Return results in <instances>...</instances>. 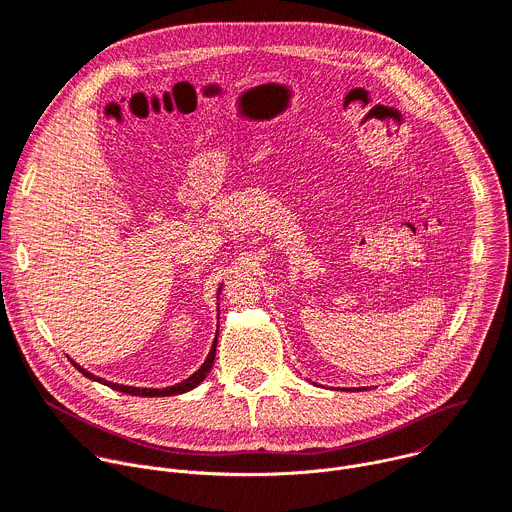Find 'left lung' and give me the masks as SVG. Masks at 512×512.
Wrapping results in <instances>:
<instances>
[{
	"instance_id": "obj_1",
	"label": "left lung",
	"mask_w": 512,
	"mask_h": 512,
	"mask_svg": "<svg viewBox=\"0 0 512 512\" xmlns=\"http://www.w3.org/2000/svg\"><path fill=\"white\" fill-rule=\"evenodd\" d=\"M358 390H366V386H364V388H358Z\"/></svg>"
}]
</instances>
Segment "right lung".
<instances>
[{
    "mask_svg": "<svg viewBox=\"0 0 512 512\" xmlns=\"http://www.w3.org/2000/svg\"><path fill=\"white\" fill-rule=\"evenodd\" d=\"M219 295H221V287L217 289V299H219ZM219 311V309H217ZM219 317V315H217ZM219 327V325H217ZM217 333H219V329L215 331V337H213V344H211V350H209V354H207V358H205V362L201 364V368L197 370V372H193L189 378H185V380H181L179 384H173V386H164V388H138V386H126V384H118V382H109V380H105V378H99V376H95V374H91V372H87L83 366H79L75 360H71V364L83 374V376H87V378H91V380H95V382H99V384H105V386H109V388H113V390H120V392H126V394H132V396H173V394H183V392H189V390H193L195 386H199L203 380H205V376L209 374V370H211V366H213V360H215V348H217Z\"/></svg>",
    "mask_w": 512,
    "mask_h": 512,
    "instance_id": "obj_1",
    "label": "right lung"
}]
</instances>
